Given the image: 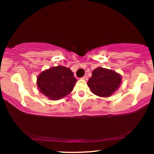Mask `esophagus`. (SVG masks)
I'll return each instance as SVG.
<instances>
[{
  "label": "esophagus",
  "mask_w": 154,
  "mask_h": 154,
  "mask_svg": "<svg viewBox=\"0 0 154 154\" xmlns=\"http://www.w3.org/2000/svg\"><path fill=\"white\" fill-rule=\"evenodd\" d=\"M81 79L85 80V81H88V77L87 76V75H84L83 77L81 78Z\"/></svg>",
  "instance_id": "obj_1"
}]
</instances>
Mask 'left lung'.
Wrapping results in <instances>:
<instances>
[{
  "instance_id": "1",
  "label": "left lung",
  "mask_w": 154,
  "mask_h": 154,
  "mask_svg": "<svg viewBox=\"0 0 154 154\" xmlns=\"http://www.w3.org/2000/svg\"><path fill=\"white\" fill-rule=\"evenodd\" d=\"M122 76L111 69L98 67L92 71L87 83L92 93L101 97H109L119 89Z\"/></svg>"
}]
</instances>
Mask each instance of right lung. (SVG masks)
Wrapping results in <instances>:
<instances>
[{"label": "right lung", "instance_id": "1", "mask_svg": "<svg viewBox=\"0 0 154 154\" xmlns=\"http://www.w3.org/2000/svg\"><path fill=\"white\" fill-rule=\"evenodd\" d=\"M76 82L70 69L57 66L44 70L38 75L37 87L49 100H58L71 92Z\"/></svg>", "mask_w": 154, "mask_h": 154}]
</instances>
